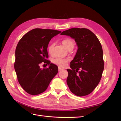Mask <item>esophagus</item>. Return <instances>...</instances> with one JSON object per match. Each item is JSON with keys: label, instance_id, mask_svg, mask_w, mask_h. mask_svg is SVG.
Masks as SVG:
<instances>
[{"label": "esophagus", "instance_id": "1", "mask_svg": "<svg viewBox=\"0 0 121 121\" xmlns=\"http://www.w3.org/2000/svg\"><path fill=\"white\" fill-rule=\"evenodd\" d=\"M63 70V69H62V68H58V70H59V71H62Z\"/></svg>", "mask_w": 121, "mask_h": 121}]
</instances>
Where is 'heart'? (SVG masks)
<instances>
[{"instance_id": "1", "label": "heart", "mask_w": 121, "mask_h": 121, "mask_svg": "<svg viewBox=\"0 0 121 121\" xmlns=\"http://www.w3.org/2000/svg\"><path fill=\"white\" fill-rule=\"evenodd\" d=\"M62 43L63 45L65 46L66 48H67L69 50H72L74 48L75 46V42L74 41L71 39L70 38H66L64 39L62 41ZM55 46V43H50L48 47V51L49 53L52 54L53 52V47ZM70 59L68 58H56L54 59L52 62L55 64V65H58L59 67L63 68L67 65Z\"/></svg>"}]
</instances>
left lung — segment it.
<instances>
[{
	"label": "left lung",
	"instance_id": "obj_1",
	"mask_svg": "<svg viewBox=\"0 0 121 121\" xmlns=\"http://www.w3.org/2000/svg\"><path fill=\"white\" fill-rule=\"evenodd\" d=\"M61 34L74 38L78 48L70 63L71 69H67L66 83L74 95H88L98 85L104 69L101 43L94 33L85 28H72Z\"/></svg>",
	"mask_w": 121,
	"mask_h": 121
}]
</instances>
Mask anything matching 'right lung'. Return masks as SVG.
I'll return each mask as SVG.
<instances>
[{"instance_id": "right-lung-1", "label": "right lung", "mask_w": 121, "mask_h": 121, "mask_svg": "<svg viewBox=\"0 0 121 121\" xmlns=\"http://www.w3.org/2000/svg\"><path fill=\"white\" fill-rule=\"evenodd\" d=\"M61 31L35 29L27 32L19 40L15 49L14 67L17 81L24 91L32 95L44 92L58 73V66L47 60V47L50 40ZM42 63L50 65L43 70Z\"/></svg>"}]
</instances>
